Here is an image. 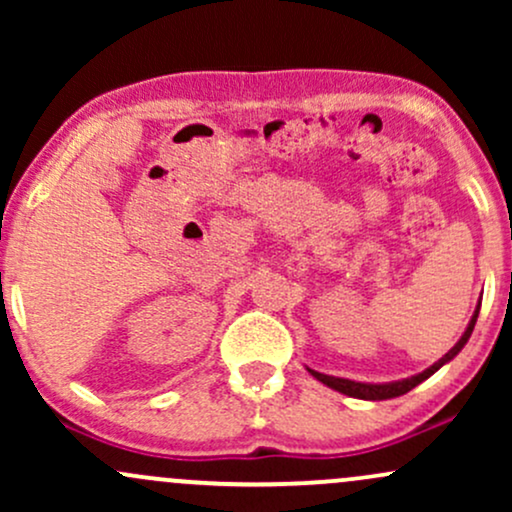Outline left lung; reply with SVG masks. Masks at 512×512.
<instances>
[{
	"instance_id": "obj_1",
	"label": "left lung",
	"mask_w": 512,
	"mask_h": 512,
	"mask_svg": "<svg viewBox=\"0 0 512 512\" xmlns=\"http://www.w3.org/2000/svg\"><path fill=\"white\" fill-rule=\"evenodd\" d=\"M479 308H481V301L477 308H474L472 313V320H469L467 330L462 332V337L457 339V344L452 346V349L445 354L443 358H438L433 366H428L426 370H421V373L411 375V378H402V380H392V383H356V380H349V378H337V375H325L320 373V370H313L308 368V373L313 375L315 380H320L322 385L332 387V390L342 392L346 397H356V399H368V402H380V399H392V397H399V395H407L409 390H414L416 385L424 383L426 378H431L436 370H440L445 366V363H450L452 358H455L460 351L464 349V344L469 342V337H472V330L474 325H477V317H479Z\"/></svg>"
}]
</instances>
